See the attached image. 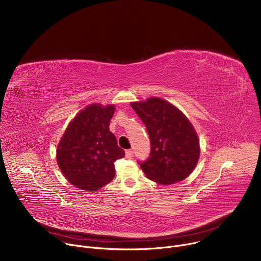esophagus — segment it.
Listing matches in <instances>:
<instances>
[{
  "label": "esophagus",
  "instance_id": "1",
  "mask_svg": "<svg viewBox=\"0 0 261 261\" xmlns=\"http://www.w3.org/2000/svg\"><path fill=\"white\" fill-rule=\"evenodd\" d=\"M133 157V151L132 150H126V158L131 159Z\"/></svg>",
  "mask_w": 261,
  "mask_h": 261
}]
</instances>
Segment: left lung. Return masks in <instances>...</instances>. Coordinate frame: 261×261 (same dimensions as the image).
I'll return each mask as SVG.
<instances>
[{"label":"left lung","instance_id":"8db88e82","mask_svg":"<svg viewBox=\"0 0 261 261\" xmlns=\"http://www.w3.org/2000/svg\"><path fill=\"white\" fill-rule=\"evenodd\" d=\"M151 139V154L139 163L145 176L161 185L188 177L195 168L200 146L198 135L181 111L158 97L131 102Z\"/></svg>","mask_w":261,"mask_h":261}]
</instances>
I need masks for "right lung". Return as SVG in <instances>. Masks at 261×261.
Instances as JSON below:
<instances>
[{
    "mask_svg": "<svg viewBox=\"0 0 261 261\" xmlns=\"http://www.w3.org/2000/svg\"><path fill=\"white\" fill-rule=\"evenodd\" d=\"M115 105L85 107L66 128L57 150L58 165L70 184L94 192L114 179L115 162L125 157L109 130Z\"/></svg>",
    "mask_w": 261,
    "mask_h": 261,
    "instance_id": "add662e5",
    "label": "right lung"
}]
</instances>
